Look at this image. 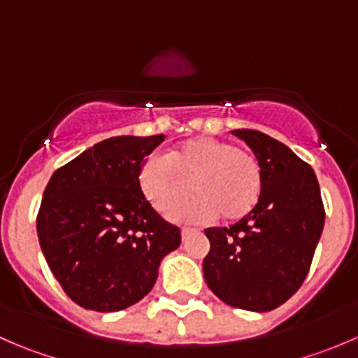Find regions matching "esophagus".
Here are the masks:
<instances>
[{"mask_svg":"<svg viewBox=\"0 0 358 358\" xmlns=\"http://www.w3.org/2000/svg\"><path fill=\"white\" fill-rule=\"evenodd\" d=\"M190 232H194V229H190V227H182V236L185 237L187 234H190Z\"/></svg>","mask_w":358,"mask_h":358,"instance_id":"obj_1","label":"esophagus"}]
</instances>
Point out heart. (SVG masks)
<instances>
[{
	"instance_id": "1",
	"label": "heart",
	"mask_w": 358,
	"mask_h": 358,
	"mask_svg": "<svg viewBox=\"0 0 358 358\" xmlns=\"http://www.w3.org/2000/svg\"><path fill=\"white\" fill-rule=\"evenodd\" d=\"M140 192L159 213H168L190 194L192 204L180 215L239 222L258 204L263 166L252 150L225 140L199 136L168 150L166 157L147 156L136 173Z\"/></svg>"
}]
</instances>
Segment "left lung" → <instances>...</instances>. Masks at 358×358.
<instances>
[{
  "label": "left lung",
  "mask_w": 358,
  "mask_h": 358,
  "mask_svg": "<svg viewBox=\"0 0 358 358\" xmlns=\"http://www.w3.org/2000/svg\"><path fill=\"white\" fill-rule=\"evenodd\" d=\"M263 166L256 208L229 229L204 234L208 287L227 305L270 312L299 289L324 229L320 187L312 166L287 145L256 129H234Z\"/></svg>",
  "instance_id": "left-lung-1"
}]
</instances>
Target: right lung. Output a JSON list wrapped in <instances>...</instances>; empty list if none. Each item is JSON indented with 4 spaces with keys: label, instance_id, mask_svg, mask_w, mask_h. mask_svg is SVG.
<instances>
[{
    "label": "right lung",
    "instance_id": "add662e5",
    "mask_svg": "<svg viewBox=\"0 0 358 358\" xmlns=\"http://www.w3.org/2000/svg\"><path fill=\"white\" fill-rule=\"evenodd\" d=\"M164 135L112 136L57 169L36 229L46 263L74 303L119 312L149 294L161 259L182 243L140 192L142 161Z\"/></svg>",
    "mask_w": 358,
    "mask_h": 358
}]
</instances>
